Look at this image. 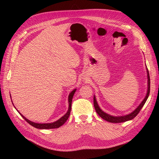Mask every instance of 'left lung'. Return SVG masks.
Listing matches in <instances>:
<instances>
[{
    "mask_svg": "<svg viewBox=\"0 0 159 159\" xmlns=\"http://www.w3.org/2000/svg\"><path fill=\"white\" fill-rule=\"evenodd\" d=\"M146 70H147V76H148V89H147V93H146V96H145L144 99L142 100V102L140 103V104L135 109H134L133 112L130 113L129 114L125 115V116H111V115L108 114L107 113L104 112L102 109H100V107H99L98 104L97 102V100L96 98L95 95L93 96V105L94 108H95L96 111L97 113L99 115V116L102 118L103 120H106L107 121H109V122L111 123H121V122H124V121H127L133 120V118L135 117L137 114L139 113L141 109H142V107L146 103V100L148 99V96H149L150 94V75H149V72H148V70L146 67Z\"/></svg>",
    "mask_w": 159,
    "mask_h": 159,
    "instance_id": "8db88e82",
    "label": "left lung"
}]
</instances>
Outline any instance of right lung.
<instances>
[{
  "label": "right lung",
  "mask_w": 159,
  "mask_h": 159,
  "mask_svg": "<svg viewBox=\"0 0 159 159\" xmlns=\"http://www.w3.org/2000/svg\"><path fill=\"white\" fill-rule=\"evenodd\" d=\"M76 89H74V90H72V92H71L69 94L68 96V104H69V106H68V110H67V113L64 115L63 116H62L58 120H57L55 121H54V122L52 123H45V124H41V123H35V122H33L32 121H30L29 120L26 119V118L20 113L19 111H18V112L20 114V116H21L24 119H25L27 122L31 124V126H33V127H35L36 128H39V129H51V128H59L60 126H61L62 125L66 122L67 121V120L68 119V117L70 116V111H71V108H72V98H73V96L74 93H75ZM13 104V102H12ZM16 108V107H15Z\"/></svg>",
  "instance_id": "obj_1"
}]
</instances>
